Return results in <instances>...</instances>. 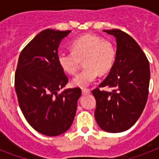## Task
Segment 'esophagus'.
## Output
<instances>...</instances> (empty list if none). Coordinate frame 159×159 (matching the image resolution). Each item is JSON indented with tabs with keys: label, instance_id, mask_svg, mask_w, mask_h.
I'll list each match as a JSON object with an SVG mask.
<instances>
[{
	"label": "esophagus",
	"instance_id": "1",
	"mask_svg": "<svg viewBox=\"0 0 159 159\" xmlns=\"http://www.w3.org/2000/svg\"><path fill=\"white\" fill-rule=\"evenodd\" d=\"M82 95H88L91 93V91L89 90V89H82Z\"/></svg>",
	"mask_w": 159,
	"mask_h": 159
}]
</instances>
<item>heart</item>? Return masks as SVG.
Returning a JSON list of instances; mask_svg holds the SVG:
<instances>
[{"instance_id": "1", "label": "heart", "mask_w": 159, "mask_h": 159, "mask_svg": "<svg viewBox=\"0 0 159 159\" xmlns=\"http://www.w3.org/2000/svg\"><path fill=\"white\" fill-rule=\"evenodd\" d=\"M71 49L72 51L59 52L58 62L65 73L73 75L84 60L86 68L72 80V85L75 87L86 88L97 78L99 73H108L115 62L113 44L99 35L87 33L80 36L72 42Z\"/></svg>"}]
</instances>
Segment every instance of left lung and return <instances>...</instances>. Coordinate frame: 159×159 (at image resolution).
Returning a JSON list of instances; mask_svg holds the SVG:
<instances>
[{
	"mask_svg": "<svg viewBox=\"0 0 159 159\" xmlns=\"http://www.w3.org/2000/svg\"><path fill=\"white\" fill-rule=\"evenodd\" d=\"M116 37L115 62L109 75L92 91L96 100L95 117L104 131L128 130L141 115L149 95V63L132 37L120 29L104 30ZM112 88L110 93L100 87Z\"/></svg>",
	"mask_w": 159,
	"mask_h": 159,
	"instance_id": "8db88e82",
	"label": "left lung"
}]
</instances>
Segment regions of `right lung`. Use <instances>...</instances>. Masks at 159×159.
<instances>
[{
	"label": "right lung",
	"mask_w": 159,
	"mask_h": 159,
	"mask_svg": "<svg viewBox=\"0 0 159 159\" xmlns=\"http://www.w3.org/2000/svg\"><path fill=\"white\" fill-rule=\"evenodd\" d=\"M71 31L46 29L23 49L15 76V88L22 113L30 126L48 136L68 131L73 122L78 87L59 90L68 78L58 62V48Z\"/></svg>",
	"instance_id": "right-lung-1"
}]
</instances>
